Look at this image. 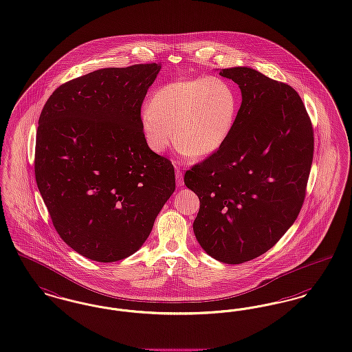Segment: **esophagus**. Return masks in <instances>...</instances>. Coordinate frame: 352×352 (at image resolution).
I'll return each mask as SVG.
<instances>
[{
    "mask_svg": "<svg viewBox=\"0 0 352 352\" xmlns=\"http://www.w3.org/2000/svg\"><path fill=\"white\" fill-rule=\"evenodd\" d=\"M175 178H177V184L182 186L183 184V173L178 168H175Z\"/></svg>",
    "mask_w": 352,
    "mask_h": 352,
    "instance_id": "esophagus-1",
    "label": "esophagus"
}]
</instances>
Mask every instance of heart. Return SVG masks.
Returning <instances> with one entry per match:
<instances>
[{
    "label": "heart",
    "instance_id": "obj_1",
    "mask_svg": "<svg viewBox=\"0 0 352 352\" xmlns=\"http://www.w3.org/2000/svg\"><path fill=\"white\" fill-rule=\"evenodd\" d=\"M237 113V94L226 80L197 78L160 87L141 113V128L155 153L165 152L177 139L183 155L200 158L226 142Z\"/></svg>",
    "mask_w": 352,
    "mask_h": 352
}]
</instances>
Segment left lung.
<instances>
[{"instance_id":"8db88e82","label":"left lung","mask_w":352,"mask_h":352,"mask_svg":"<svg viewBox=\"0 0 352 352\" xmlns=\"http://www.w3.org/2000/svg\"><path fill=\"white\" fill-rule=\"evenodd\" d=\"M242 94L226 142L184 174L200 208L194 233L212 258L239 265L266 253L295 223L309 178L314 138L294 87L252 68L220 72Z\"/></svg>"}]
</instances>
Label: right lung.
<instances>
[{
	"mask_svg": "<svg viewBox=\"0 0 352 352\" xmlns=\"http://www.w3.org/2000/svg\"><path fill=\"white\" fill-rule=\"evenodd\" d=\"M160 64L104 68L60 85L43 107L35 178L58 236L110 263L138 252L175 190L173 164L148 146L141 104Z\"/></svg>",
	"mask_w": 352,
	"mask_h": 352,
	"instance_id": "obj_1",
	"label": "right lung"
}]
</instances>
